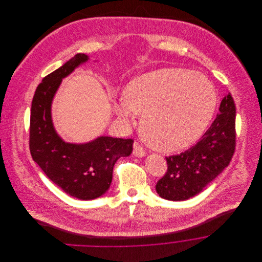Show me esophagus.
Listing matches in <instances>:
<instances>
[{"label": "esophagus", "instance_id": "obj_1", "mask_svg": "<svg viewBox=\"0 0 262 262\" xmlns=\"http://www.w3.org/2000/svg\"><path fill=\"white\" fill-rule=\"evenodd\" d=\"M133 154L136 157H143V156H145L146 152L140 146V144L138 142H135L133 144Z\"/></svg>", "mask_w": 262, "mask_h": 262}]
</instances>
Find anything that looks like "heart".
I'll return each instance as SVG.
<instances>
[{
    "instance_id": "heart-1",
    "label": "heart",
    "mask_w": 262,
    "mask_h": 262,
    "mask_svg": "<svg viewBox=\"0 0 262 262\" xmlns=\"http://www.w3.org/2000/svg\"><path fill=\"white\" fill-rule=\"evenodd\" d=\"M218 102L213 82L184 69H160L137 76L113 109L125 125L142 116V133L155 149L173 152L196 141L209 125Z\"/></svg>"
}]
</instances>
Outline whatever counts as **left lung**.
Instances as JSON below:
<instances>
[{
	"mask_svg": "<svg viewBox=\"0 0 262 262\" xmlns=\"http://www.w3.org/2000/svg\"><path fill=\"white\" fill-rule=\"evenodd\" d=\"M236 107L229 93L219 114L200 141L178 155L165 157L167 171L158 181L157 193L168 201H186L201 192L227 167L236 144Z\"/></svg>",
	"mask_w": 262,
	"mask_h": 262,
	"instance_id": "8db88e82",
	"label": "left lung"
}]
</instances>
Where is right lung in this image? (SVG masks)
<instances>
[{
	"label": "right lung",
	"mask_w": 262,
	"mask_h": 262,
	"mask_svg": "<svg viewBox=\"0 0 262 262\" xmlns=\"http://www.w3.org/2000/svg\"><path fill=\"white\" fill-rule=\"evenodd\" d=\"M88 60V55L78 53L42 79L32 100L29 138L32 158L47 178L68 194L83 201L97 199L108 190L116 161L132 153L134 142L100 136L86 143H70L55 131L51 117L53 98L62 78Z\"/></svg>",
	"instance_id": "1"
}]
</instances>
